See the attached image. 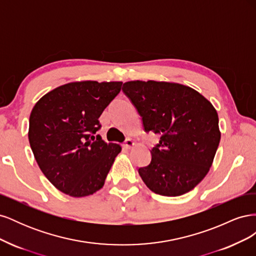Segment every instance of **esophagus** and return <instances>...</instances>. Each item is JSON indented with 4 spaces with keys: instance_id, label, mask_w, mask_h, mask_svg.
I'll list each match as a JSON object with an SVG mask.
<instances>
[{
    "instance_id": "esophagus-1",
    "label": "esophagus",
    "mask_w": 256,
    "mask_h": 256,
    "mask_svg": "<svg viewBox=\"0 0 256 256\" xmlns=\"http://www.w3.org/2000/svg\"><path fill=\"white\" fill-rule=\"evenodd\" d=\"M134 142L131 140V138H127V140L125 141V143H124V148H126V150H130L131 147H134Z\"/></svg>"
}]
</instances>
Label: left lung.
I'll return each mask as SVG.
<instances>
[{"mask_svg": "<svg viewBox=\"0 0 256 256\" xmlns=\"http://www.w3.org/2000/svg\"><path fill=\"white\" fill-rule=\"evenodd\" d=\"M122 90L142 116L146 132L160 136L150 164L138 168L150 190L178 196L203 180L221 138L219 118L208 99L187 85L129 81Z\"/></svg>", "mask_w": 256, "mask_h": 256, "instance_id": "left-lung-1", "label": "left lung"}]
</instances>
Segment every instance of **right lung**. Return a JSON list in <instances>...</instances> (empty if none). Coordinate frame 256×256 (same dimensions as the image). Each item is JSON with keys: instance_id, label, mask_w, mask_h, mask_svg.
Here are the masks:
<instances>
[{"instance_id": "add662e5", "label": "right lung", "mask_w": 256, "mask_h": 256, "mask_svg": "<svg viewBox=\"0 0 256 256\" xmlns=\"http://www.w3.org/2000/svg\"><path fill=\"white\" fill-rule=\"evenodd\" d=\"M122 82L79 81L50 90L30 115L28 141L38 166L58 190L83 198L102 189L120 144L92 136Z\"/></svg>"}]
</instances>
